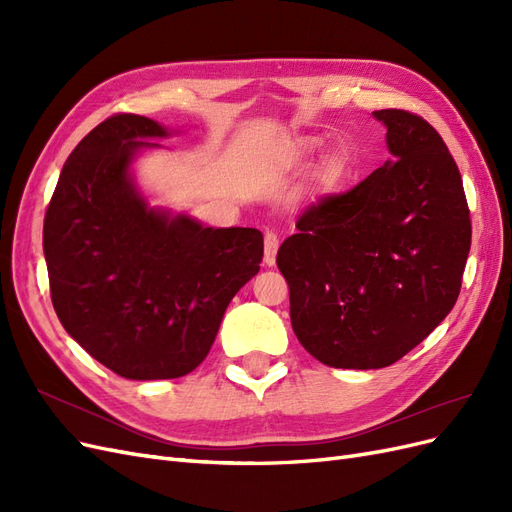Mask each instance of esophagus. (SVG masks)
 Segmentation results:
<instances>
[{
	"label": "esophagus",
	"instance_id": "obj_1",
	"mask_svg": "<svg viewBox=\"0 0 512 512\" xmlns=\"http://www.w3.org/2000/svg\"><path fill=\"white\" fill-rule=\"evenodd\" d=\"M277 247H280V239H277V235H273V232H267L265 235V265L267 267L275 265Z\"/></svg>",
	"mask_w": 512,
	"mask_h": 512
}]
</instances>
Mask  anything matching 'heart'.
Instances as JSON below:
<instances>
[{"label": "heart", "mask_w": 512, "mask_h": 512, "mask_svg": "<svg viewBox=\"0 0 512 512\" xmlns=\"http://www.w3.org/2000/svg\"><path fill=\"white\" fill-rule=\"evenodd\" d=\"M301 151L303 153H314L318 149V141H314V138H305V141H301Z\"/></svg>", "instance_id": "b5f03b06"}]
</instances>
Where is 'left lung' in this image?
<instances>
[{"label":"left lung","mask_w":512,"mask_h":512,"mask_svg":"<svg viewBox=\"0 0 512 512\" xmlns=\"http://www.w3.org/2000/svg\"><path fill=\"white\" fill-rule=\"evenodd\" d=\"M391 158L307 207L277 252L301 346L329 367H389L451 312L472 224L459 168L429 123L376 111Z\"/></svg>","instance_id":"8db88e82"}]
</instances>
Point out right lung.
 Returning a JSON list of instances; mask_svg holds the SVG:
<instances>
[{
  "instance_id": "right-lung-1",
  "label": "right lung",
  "mask_w": 512,
  "mask_h": 512,
  "mask_svg": "<svg viewBox=\"0 0 512 512\" xmlns=\"http://www.w3.org/2000/svg\"><path fill=\"white\" fill-rule=\"evenodd\" d=\"M175 130L113 115L66 160L44 215L51 299L68 335L128 380L190 374L232 297L260 271L262 232L151 207L136 156Z\"/></svg>"
}]
</instances>
